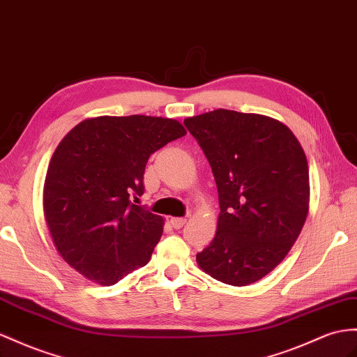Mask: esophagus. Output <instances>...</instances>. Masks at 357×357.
<instances>
[{"mask_svg": "<svg viewBox=\"0 0 357 357\" xmlns=\"http://www.w3.org/2000/svg\"><path fill=\"white\" fill-rule=\"evenodd\" d=\"M170 223L173 227H175V229H181V227L187 223V218L185 217H173V218H170Z\"/></svg>", "mask_w": 357, "mask_h": 357, "instance_id": "1", "label": "esophagus"}]
</instances>
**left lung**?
Here are the masks:
<instances>
[{
  "label": "left lung",
  "mask_w": 357,
  "mask_h": 357,
  "mask_svg": "<svg viewBox=\"0 0 357 357\" xmlns=\"http://www.w3.org/2000/svg\"><path fill=\"white\" fill-rule=\"evenodd\" d=\"M218 190L217 234L196 261L209 276L244 287L262 279L296 243L309 208L307 160L282 122L234 109L188 117Z\"/></svg>",
  "instance_id": "1"
}]
</instances>
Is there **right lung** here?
Returning <instances> with one entry per match:
<instances>
[{
    "label": "right lung",
    "instance_id": "1",
    "mask_svg": "<svg viewBox=\"0 0 357 357\" xmlns=\"http://www.w3.org/2000/svg\"><path fill=\"white\" fill-rule=\"evenodd\" d=\"M185 132L173 119L134 114L87 119L66 134L45 178L43 208L70 267L107 287L149 262L162 218L135 205L146 162Z\"/></svg>",
    "mask_w": 357,
    "mask_h": 357
}]
</instances>
